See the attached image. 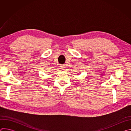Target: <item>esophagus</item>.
I'll list each match as a JSON object with an SVG mask.
<instances>
[{"label":"esophagus","mask_w":131,"mask_h":131,"mask_svg":"<svg viewBox=\"0 0 131 131\" xmlns=\"http://www.w3.org/2000/svg\"><path fill=\"white\" fill-rule=\"evenodd\" d=\"M65 66L64 65H61L60 66V68L62 70H64V69H65Z\"/></svg>","instance_id":"obj_1"}]
</instances>
